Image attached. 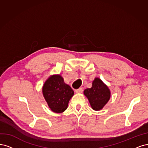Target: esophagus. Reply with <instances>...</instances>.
<instances>
[{"mask_svg":"<svg viewBox=\"0 0 148 148\" xmlns=\"http://www.w3.org/2000/svg\"><path fill=\"white\" fill-rule=\"evenodd\" d=\"M75 92L76 93H82L83 92V89H82V88H79L78 89H76L75 90Z\"/></svg>","mask_w":148,"mask_h":148,"instance_id":"obj_1","label":"esophagus"}]
</instances>
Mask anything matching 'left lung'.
Returning <instances> with one entry per match:
<instances>
[{"label":"left lung","instance_id":"obj_1","mask_svg":"<svg viewBox=\"0 0 148 148\" xmlns=\"http://www.w3.org/2000/svg\"><path fill=\"white\" fill-rule=\"evenodd\" d=\"M84 93L87 97L92 109L95 111L101 109L111 97L110 90L99 78H95L93 81L92 87L85 89Z\"/></svg>","mask_w":148,"mask_h":148}]
</instances>
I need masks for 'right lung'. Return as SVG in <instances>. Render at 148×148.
Here are the masks:
<instances>
[{"label":"right lung","instance_id":"obj_1","mask_svg":"<svg viewBox=\"0 0 148 148\" xmlns=\"http://www.w3.org/2000/svg\"><path fill=\"white\" fill-rule=\"evenodd\" d=\"M43 95L52 111L64 112L68 108L74 91L69 85L64 82L60 75H54L46 80L42 88Z\"/></svg>","mask_w":148,"mask_h":148}]
</instances>
